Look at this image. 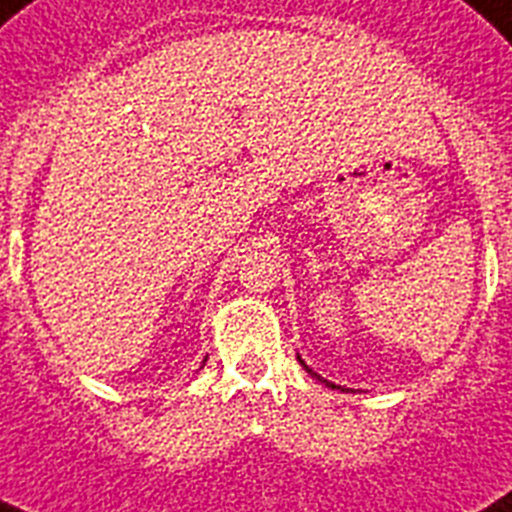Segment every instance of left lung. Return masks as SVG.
Listing matches in <instances>:
<instances>
[{
  "instance_id": "1",
  "label": "left lung",
  "mask_w": 512,
  "mask_h": 512,
  "mask_svg": "<svg viewBox=\"0 0 512 512\" xmlns=\"http://www.w3.org/2000/svg\"><path fill=\"white\" fill-rule=\"evenodd\" d=\"M297 358H300V356H297ZM300 364H303V369H305V372L311 374V377H316V380H319V382H324V385H327V388H332V390H345V388H340V385H335V382H329V380H324V377H321V374H319V372H313L311 366L305 364L303 358H300Z\"/></svg>"
}]
</instances>
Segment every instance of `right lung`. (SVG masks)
Here are the masks:
<instances>
[{
	"mask_svg": "<svg viewBox=\"0 0 512 512\" xmlns=\"http://www.w3.org/2000/svg\"><path fill=\"white\" fill-rule=\"evenodd\" d=\"M204 361H207V358H204Z\"/></svg>",
	"mask_w": 512,
	"mask_h": 512,
	"instance_id": "obj_1",
	"label": "right lung"
}]
</instances>
